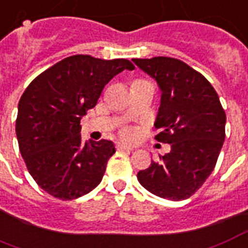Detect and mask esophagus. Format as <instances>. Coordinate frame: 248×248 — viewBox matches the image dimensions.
<instances>
[{
  "instance_id": "1",
  "label": "esophagus",
  "mask_w": 248,
  "mask_h": 248,
  "mask_svg": "<svg viewBox=\"0 0 248 248\" xmlns=\"http://www.w3.org/2000/svg\"><path fill=\"white\" fill-rule=\"evenodd\" d=\"M117 148L120 149V151H127V152H131V151H134V147L124 144V143H118V144H117Z\"/></svg>"
}]
</instances>
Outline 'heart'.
Returning a JSON list of instances; mask_svg holds the SVG:
<instances>
[{"label":"heart","instance_id":"heart-1","mask_svg":"<svg viewBox=\"0 0 248 248\" xmlns=\"http://www.w3.org/2000/svg\"><path fill=\"white\" fill-rule=\"evenodd\" d=\"M122 134H124V138H131L132 137V132L130 131V130H124V131L122 132Z\"/></svg>","mask_w":248,"mask_h":248}]
</instances>
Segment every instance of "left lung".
<instances>
[{"label": "left lung", "instance_id": "obj_1", "mask_svg": "<svg viewBox=\"0 0 248 248\" xmlns=\"http://www.w3.org/2000/svg\"><path fill=\"white\" fill-rule=\"evenodd\" d=\"M161 91L156 139L170 144L161 161L138 173L154 195L185 200L198 191L215 169L225 140L226 114L212 84L185 62L170 57L134 58Z\"/></svg>", "mask_w": 248, "mask_h": 248}]
</instances>
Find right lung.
Listing matches in <instances>:
<instances>
[{
	"instance_id": "right-lung-1",
	"label": "right lung",
	"mask_w": 248,
	"mask_h": 248,
	"mask_svg": "<svg viewBox=\"0 0 248 248\" xmlns=\"http://www.w3.org/2000/svg\"><path fill=\"white\" fill-rule=\"evenodd\" d=\"M124 70L134 65L122 58L67 57L33 79L19 100L20 155L36 183L57 199H77L101 182L116 147L104 139L83 143L80 120Z\"/></svg>"
}]
</instances>
